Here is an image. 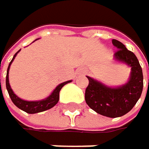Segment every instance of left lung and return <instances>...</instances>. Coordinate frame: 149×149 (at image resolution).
Returning <instances> with one entry per match:
<instances>
[{"label": "left lung", "instance_id": "1", "mask_svg": "<svg viewBox=\"0 0 149 149\" xmlns=\"http://www.w3.org/2000/svg\"><path fill=\"white\" fill-rule=\"evenodd\" d=\"M118 48L115 58L131 66L130 81L121 87L110 88L87 76L89 84L85 89V102L92 110L110 118H117L128 113L137 103L143 90V74L139 62L131 51L119 40L112 39Z\"/></svg>", "mask_w": 149, "mask_h": 149}]
</instances>
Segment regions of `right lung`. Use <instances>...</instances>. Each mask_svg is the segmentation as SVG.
I'll use <instances>...</instances> for the list:
<instances>
[{"label":"right lung","mask_w":149,"mask_h":149,"mask_svg":"<svg viewBox=\"0 0 149 149\" xmlns=\"http://www.w3.org/2000/svg\"><path fill=\"white\" fill-rule=\"evenodd\" d=\"M19 51L14 55V56H13L12 60L10 61V65L8 66L7 75H6V88H7V91L9 93V95L10 97L12 102L14 103L18 107V108H19L20 110L26 111L27 113H30V114L41 112V111H47V110L51 109L52 107H54L58 102V101H59V92H60V90L62 89V87L65 84L70 83L71 81H67V82L60 84L58 86H56V88L54 90V92L51 93V95L48 96L47 98L45 99V100L38 101V102H28V101L21 100L20 98H19V97L14 93L12 92L11 88L10 86V84H9V69H10V65L12 63L13 59L15 58L16 55L19 53Z\"/></svg>","instance_id":"right-lung-1"}]
</instances>
